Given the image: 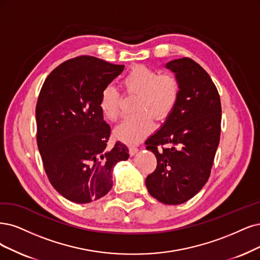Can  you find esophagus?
<instances>
[{
  "label": "esophagus",
  "instance_id": "esophagus-1",
  "mask_svg": "<svg viewBox=\"0 0 260 260\" xmlns=\"http://www.w3.org/2000/svg\"><path fill=\"white\" fill-rule=\"evenodd\" d=\"M138 152V148L136 146H129V154L131 155H135Z\"/></svg>",
  "mask_w": 260,
  "mask_h": 260
}]
</instances>
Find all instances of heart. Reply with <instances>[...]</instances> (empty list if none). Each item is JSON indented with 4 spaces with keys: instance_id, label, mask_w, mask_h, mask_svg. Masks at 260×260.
<instances>
[{
    "instance_id": "obj_1",
    "label": "heart",
    "mask_w": 260,
    "mask_h": 260,
    "mask_svg": "<svg viewBox=\"0 0 260 260\" xmlns=\"http://www.w3.org/2000/svg\"><path fill=\"white\" fill-rule=\"evenodd\" d=\"M121 88L127 94H138L136 114L125 119L115 128V136L124 142L136 143L153 129V118L165 120L180 100L181 84L172 74H161L152 67L139 65L121 79ZM100 109L106 119L117 121L121 117V94L111 83L101 91Z\"/></svg>"
}]
</instances>
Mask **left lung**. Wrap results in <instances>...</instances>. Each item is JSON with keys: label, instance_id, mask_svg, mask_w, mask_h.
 <instances>
[{"label": "left lung", "instance_id": "1", "mask_svg": "<svg viewBox=\"0 0 260 260\" xmlns=\"http://www.w3.org/2000/svg\"><path fill=\"white\" fill-rule=\"evenodd\" d=\"M166 67L179 79L181 95L160 129L146 141L157 160L146 185L160 203L180 205L193 198L210 177L219 143L222 106L212 79L194 60L182 57Z\"/></svg>", "mask_w": 260, "mask_h": 260}]
</instances>
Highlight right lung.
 Here are the masks:
<instances>
[{"label":"right lung","instance_id":"1","mask_svg":"<svg viewBox=\"0 0 260 260\" xmlns=\"http://www.w3.org/2000/svg\"><path fill=\"white\" fill-rule=\"evenodd\" d=\"M124 70L95 56L67 60L47 77L36 104L37 146L51 185L66 199L88 204L112 187V170L128 149H108L110 126L100 94Z\"/></svg>","mask_w":260,"mask_h":260}]
</instances>
